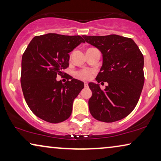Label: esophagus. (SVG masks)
<instances>
[{"instance_id":"34e87169","label":"esophagus","mask_w":161,"mask_h":161,"mask_svg":"<svg viewBox=\"0 0 161 161\" xmlns=\"http://www.w3.org/2000/svg\"><path fill=\"white\" fill-rule=\"evenodd\" d=\"M84 86L85 87H88L89 86H88V83L87 82H84Z\"/></svg>"}]
</instances>
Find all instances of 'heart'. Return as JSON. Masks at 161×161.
<instances>
[{
  "mask_svg": "<svg viewBox=\"0 0 161 161\" xmlns=\"http://www.w3.org/2000/svg\"><path fill=\"white\" fill-rule=\"evenodd\" d=\"M77 75H78L79 78L83 79V80H88V79H89L92 77V71L89 69L81 70V71H79L77 73Z\"/></svg>",
  "mask_w": 161,
  "mask_h": 161,
  "instance_id": "obj_1",
  "label": "heart"
}]
</instances>
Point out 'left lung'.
Wrapping results in <instances>:
<instances>
[{
    "instance_id": "left-lung-1",
    "label": "left lung",
    "mask_w": 161,
    "mask_h": 161,
    "mask_svg": "<svg viewBox=\"0 0 161 161\" xmlns=\"http://www.w3.org/2000/svg\"><path fill=\"white\" fill-rule=\"evenodd\" d=\"M83 37L102 53L103 65L96 80L108 83L104 90L99 83H89L92 92L89 100L90 113L101 122L122 119L133 111L142 94L144 56L130 38L116 34Z\"/></svg>"
}]
</instances>
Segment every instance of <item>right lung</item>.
<instances>
[{"mask_svg": "<svg viewBox=\"0 0 161 161\" xmlns=\"http://www.w3.org/2000/svg\"><path fill=\"white\" fill-rule=\"evenodd\" d=\"M85 42L80 36L47 34L35 36L22 57L21 86L26 103L36 116L59 123L69 117L72 103L84 87L82 81L56 80L69 67V55Z\"/></svg>", "mask_w": 161, "mask_h": 161, "instance_id": "right-lung-1", "label": "right lung"}]
</instances>
